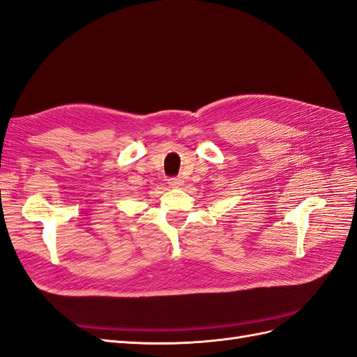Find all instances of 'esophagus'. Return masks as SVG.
Returning a JSON list of instances; mask_svg holds the SVG:
<instances>
[{
	"mask_svg": "<svg viewBox=\"0 0 357 357\" xmlns=\"http://www.w3.org/2000/svg\"><path fill=\"white\" fill-rule=\"evenodd\" d=\"M169 185L173 188H179L184 185V181H182L181 178H172V179H169Z\"/></svg>",
	"mask_w": 357,
	"mask_h": 357,
	"instance_id": "obj_1",
	"label": "esophagus"
}]
</instances>
